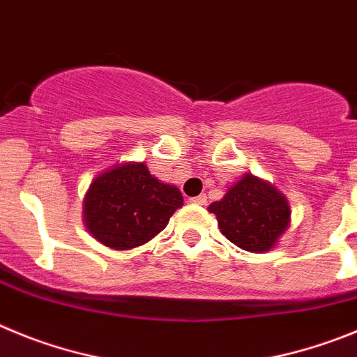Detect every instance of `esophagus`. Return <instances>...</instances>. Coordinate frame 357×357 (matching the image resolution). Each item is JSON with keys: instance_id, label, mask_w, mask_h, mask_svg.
<instances>
[{"instance_id": "obj_1", "label": "esophagus", "mask_w": 357, "mask_h": 357, "mask_svg": "<svg viewBox=\"0 0 357 357\" xmlns=\"http://www.w3.org/2000/svg\"><path fill=\"white\" fill-rule=\"evenodd\" d=\"M190 202H194V204H206L208 202V199H206V194H201V195H197V197H192L190 199Z\"/></svg>"}]
</instances>
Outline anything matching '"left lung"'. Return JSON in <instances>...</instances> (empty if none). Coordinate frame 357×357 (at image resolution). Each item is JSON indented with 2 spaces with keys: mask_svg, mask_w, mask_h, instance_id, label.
Here are the masks:
<instances>
[{
  "mask_svg": "<svg viewBox=\"0 0 357 357\" xmlns=\"http://www.w3.org/2000/svg\"><path fill=\"white\" fill-rule=\"evenodd\" d=\"M217 215L220 233L240 249L266 252L290 226L288 199L271 183L245 174L220 201L208 206Z\"/></svg>",
  "mask_w": 357,
  "mask_h": 357,
  "instance_id": "8db88e82",
  "label": "left lung"
}]
</instances>
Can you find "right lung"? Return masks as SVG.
<instances>
[{
  "label": "right lung",
  "instance_id": "add662e5",
  "mask_svg": "<svg viewBox=\"0 0 357 357\" xmlns=\"http://www.w3.org/2000/svg\"><path fill=\"white\" fill-rule=\"evenodd\" d=\"M183 206L174 185H165L144 163H123L101 172L83 199V222L102 245L128 250L165 229Z\"/></svg>",
  "mask_w": 357,
  "mask_h": 357
}]
</instances>
